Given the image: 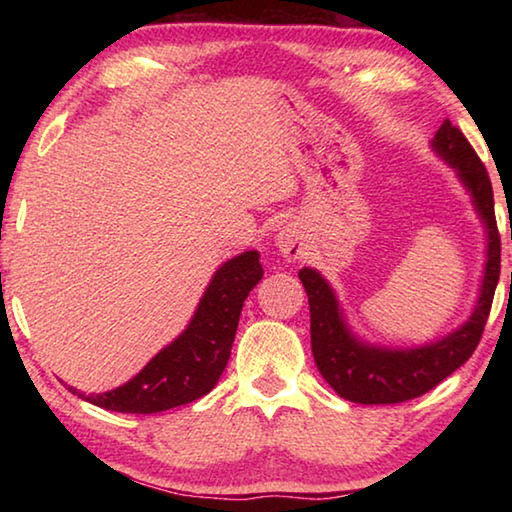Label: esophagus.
I'll list each match as a JSON object with an SVG mask.
<instances>
[{
    "label": "esophagus",
    "instance_id": "esophagus-1",
    "mask_svg": "<svg viewBox=\"0 0 512 512\" xmlns=\"http://www.w3.org/2000/svg\"><path fill=\"white\" fill-rule=\"evenodd\" d=\"M277 250H280V255L284 259H289V262H298V259H302V255H305V232H302V228L298 223H287L284 228L277 232Z\"/></svg>",
    "mask_w": 512,
    "mask_h": 512
}]
</instances>
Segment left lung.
Here are the masks:
<instances>
[{
  "instance_id": "left-lung-1",
  "label": "left lung",
  "mask_w": 512,
  "mask_h": 512,
  "mask_svg": "<svg viewBox=\"0 0 512 512\" xmlns=\"http://www.w3.org/2000/svg\"><path fill=\"white\" fill-rule=\"evenodd\" d=\"M431 151L454 169L485 228V264L479 298L470 318L454 332L413 348H388L359 339L345 320L332 284L316 268H302L298 277L309 296L311 352L320 375L336 395L348 402L397 404L431 391L472 357L490 314L501 271V239L488 171L465 135L449 119L433 135Z\"/></svg>"
}]
</instances>
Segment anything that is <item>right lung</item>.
<instances>
[{
  "mask_svg": "<svg viewBox=\"0 0 512 512\" xmlns=\"http://www.w3.org/2000/svg\"><path fill=\"white\" fill-rule=\"evenodd\" d=\"M262 275L257 250H246L223 262L207 284L189 325L131 381L99 395H85L72 386L69 391L117 413H160L207 395L228 366L241 307Z\"/></svg>",
  "mask_w": 512,
  "mask_h": 512,
  "instance_id": "add662e5",
  "label": "right lung"
}]
</instances>
